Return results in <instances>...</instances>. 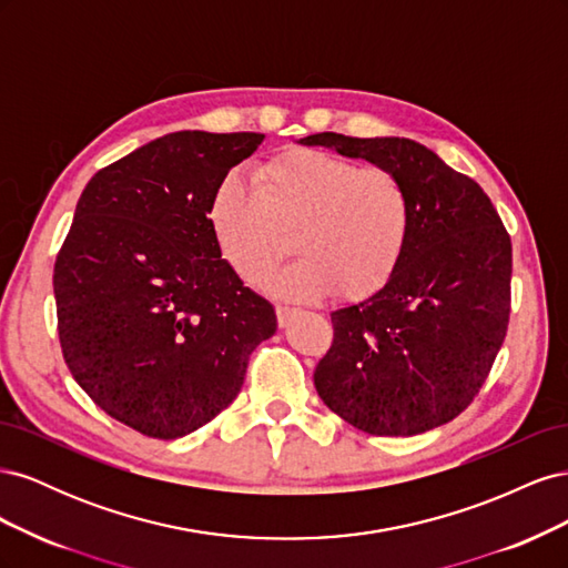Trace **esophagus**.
Segmentation results:
<instances>
[{
	"label": "esophagus",
	"mask_w": 568,
	"mask_h": 568,
	"mask_svg": "<svg viewBox=\"0 0 568 568\" xmlns=\"http://www.w3.org/2000/svg\"><path fill=\"white\" fill-rule=\"evenodd\" d=\"M294 313H296L294 307L277 305V322H280V326H286V324H288V320H291V315H294Z\"/></svg>",
	"instance_id": "1"
}]
</instances>
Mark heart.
<instances>
[{
    "label": "heart",
    "mask_w": 568,
    "mask_h": 568,
    "mask_svg": "<svg viewBox=\"0 0 568 568\" xmlns=\"http://www.w3.org/2000/svg\"><path fill=\"white\" fill-rule=\"evenodd\" d=\"M257 192L242 180L217 184L209 222L222 257L248 284H261L288 253L301 255L270 291L291 301L336 294L351 301L376 294L400 265L412 227L403 180L384 168H365L317 149L272 159L255 175Z\"/></svg>",
    "instance_id": "heart-1"
}]
</instances>
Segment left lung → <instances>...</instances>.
<instances>
[{"label":"left lung","mask_w":568,"mask_h":568,"mask_svg":"<svg viewBox=\"0 0 568 568\" xmlns=\"http://www.w3.org/2000/svg\"><path fill=\"white\" fill-rule=\"evenodd\" d=\"M398 175L412 227L400 265L374 296L332 313L334 343L315 388L372 436H417L474 400L509 322L511 242L471 178L405 136L320 132L301 140Z\"/></svg>","instance_id":"obj_1"}]
</instances>
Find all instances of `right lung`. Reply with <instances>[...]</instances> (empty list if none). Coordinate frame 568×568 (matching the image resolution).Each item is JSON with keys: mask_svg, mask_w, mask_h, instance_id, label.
Listing matches in <instances>:
<instances>
[{"mask_svg": "<svg viewBox=\"0 0 568 568\" xmlns=\"http://www.w3.org/2000/svg\"><path fill=\"white\" fill-rule=\"evenodd\" d=\"M265 134L182 130L88 182L57 255L59 341L80 388L134 432L173 440L242 390L248 357L277 332L209 222L217 184Z\"/></svg>", "mask_w": 568, "mask_h": 568, "instance_id": "right-lung-1", "label": "right lung"}]
</instances>
